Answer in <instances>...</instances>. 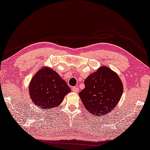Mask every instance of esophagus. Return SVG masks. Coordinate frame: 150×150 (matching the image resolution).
<instances>
[{"label":"esophagus","instance_id":"esophagus-1","mask_svg":"<svg viewBox=\"0 0 150 150\" xmlns=\"http://www.w3.org/2000/svg\"><path fill=\"white\" fill-rule=\"evenodd\" d=\"M72 90H73V92H74V93H78V92L79 91V88H77V87H73Z\"/></svg>","mask_w":150,"mask_h":150}]
</instances>
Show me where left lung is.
<instances>
[{
  "instance_id": "8db88e82",
  "label": "left lung",
  "mask_w": 150,
  "mask_h": 150,
  "mask_svg": "<svg viewBox=\"0 0 150 150\" xmlns=\"http://www.w3.org/2000/svg\"><path fill=\"white\" fill-rule=\"evenodd\" d=\"M85 88L79 97L87 111L96 116H104L112 111L123 93V84L117 73L102 66L84 81Z\"/></svg>"
}]
</instances>
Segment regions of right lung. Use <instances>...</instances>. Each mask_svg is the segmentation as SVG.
Returning <instances> with one entry per match:
<instances>
[{
	"label": "right lung",
	"mask_w": 150,
	"mask_h": 150,
	"mask_svg": "<svg viewBox=\"0 0 150 150\" xmlns=\"http://www.w3.org/2000/svg\"><path fill=\"white\" fill-rule=\"evenodd\" d=\"M70 91L66 82L50 68L40 69L29 85L31 99L36 106L44 110L59 106Z\"/></svg>",
	"instance_id": "obj_1"
}]
</instances>
